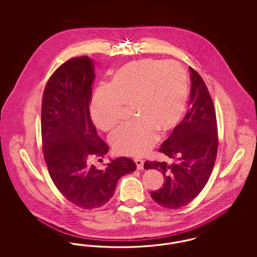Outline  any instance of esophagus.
Returning a JSON list of instances; mask_svg holds the SVG:
<instances>
[{
  "label": "esophagus",
  "instance_id": "34e87169",
  "mask_svg": "<svg viewBox=\"0 0 257 257\" xmlns=\"http://www.w3.org/2000/svg\"><path fill=\"white\" fill-rule=\"evenodd\" d=\"M135 164L137 166V170L139 171H142L144 170V165H145V162L143 160L141 159H135Z\"/></svg>",
  "mask_w": 257,
  "mask_h": 257
}]
</instances>
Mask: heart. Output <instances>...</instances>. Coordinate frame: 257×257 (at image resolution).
<instances>
[{
	"label": "heart",
	"mask_w": 257,
	"mask_h": 257,
	"mask_svg": "<svg viewBox=\"0 0 257 257\" xmlns=\"http://www.w3.org/2000/svg\"><path fill=\"white\" fill-rule=\"evenodd\" d=\"M188 96V76L179 64L145 59L124 65L109 86L96 89L90 114L97 128L109 131L119 122L123 105H131L137 118L114 130L109 140L116 154L138 157L153 147L158 131L165 134L179 123Z\"/></svg>",
	"instance_id": "obj_1"
}]
</instances>
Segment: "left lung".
<instances>
[{"label": "left lung", "mask_w": 257, "mask_h": 257, "mask_svg": "<svg viewBox=\"0 0 257 257\" xmlns=\"http://www.w3.org/2000/svg\"><path fill=\"white\" fill-rule=\"evenodd\" d=\"M190 72V110L159 149L172 163H145L146 170H158L165 177L163 187L151 192V197L161 206L170 209L185 206L198 196L207 183L218 151L212 98L202 78L192 67Z\"/></svg>", "instance_id": "obj_1"}]
</instances>
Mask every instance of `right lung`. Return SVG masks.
I'll list each match as a JSON object with an SVG mask.
<instances>
[{
  "mask_svg": "<svg viewBox=\"0 0 257 257\" xmlns=\"http://www.w3.org/2000/svg\"><path fill=\"white\" fill-rule=\"evenodd\" d=\"M94 79L90 58L64 62L51 76L41 108L42 147L50 176L62 196L84 209L106 204L119 178L137 168L126 157L110 160L105 170L90 162L92 157L102 160L109 151L89 115Z\"/></svg>",
  "mask_w": 257,
  "mask_h": 257,
  "instance_id": "1",
  "label": "right lung"
}]
</instances>
